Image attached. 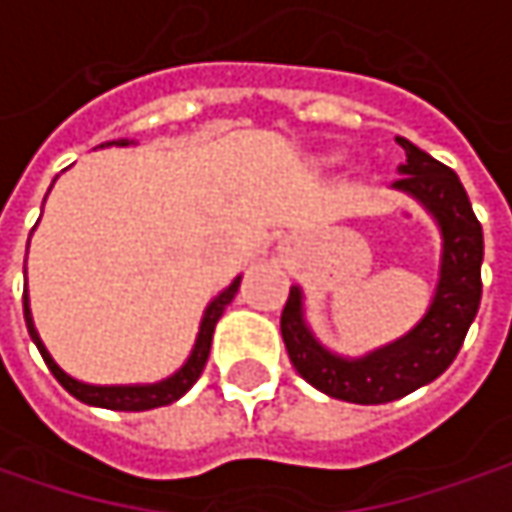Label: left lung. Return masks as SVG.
<instances>
[{
    "instance_id": "left-lung-1",
    "label": "left lung",
    "mask_w": 512,
    "mask_h": 512,
    "mask_svg": "<svg viewBox=\"0 0 512 512\" xmlns=\"http://www.w3.org/2000/svg\"><path fill=\"white\" fill-rule=\"evenodd\" d=\"M395 140L407 154L395 189H404L421 200L435 214L444 234L441 280L424 321L387 349H378L361 361H344L326 352L306 329L298 286L289 289L280 312V335L300 378L326 395L352 404H387L438 378L456 361L481 303L484 234L467 191L453 168L433 160L404 137Z\"/></svg>"
}]
</instances>
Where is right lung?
Here are the masks:
<instances>
[{
    "label": "right lung",
    "instance_id": "1",
    "mask_svg": "<svg viewBox=\"0 0 512 512\" xmlns=\"http://www.w3.org/2000/svg\"><path fill=\"white\" fill-rule=\"evenodd\" d=\"M120 145H128L125 140H120ZM237 286H240V278L234 280L232 286L226 292H220L217 298L209 303L206 309V318L200 323V335H197V344H194V352L186 361V367L180 372H174L171 378L160 381V384H148V387H91V384H82V381H74L71 375H65L62 369L56 367L54 358L48 355V349L42 346L39 335L34 329V318H31V309H28V292L22 295V306H25V323H28V332L34 338L36 349L42 352L48 369L54 372V378L68 389L77 401L82 404H91V407H105V410H117V412H145V410H157V407H166V404H174L177 398H183L194 384L197 378L203 375L206 369V361H209V352H212V335L214 326L220 321L223 309L232 303V298L237 295Z\"/></svg>",
    "mask_w": 512,
    "mask_h": 512
}]
</instances>
